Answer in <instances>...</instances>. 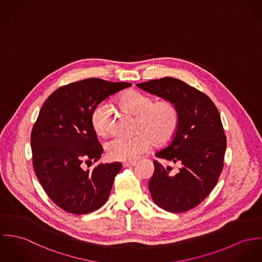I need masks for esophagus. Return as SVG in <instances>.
Returning a JSON list of instances; mask_svg holds the SVG:
<instances>
[{
	"mask_svg": "<svg viewBox=\"0 0 262 262\" xmlns=\"http://www.w3.org/2000/svg\"><path fill=\"white\" fill-rule=\"evenodd\" d=\"M136 163H123L122 167L123 168H130V167H135Z\"/></svg>",
	"mask_w": 262,
	"mask_h": 262,
	"instance_id": "obj_1",
	"label": "esophagus"
}]
</instances>
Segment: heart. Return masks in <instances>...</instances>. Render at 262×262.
<instances>
[{
	"label": "heart",
	"instance_id": "obj_1",
	"mask_svg": "<svg viewBox=\"0 0 262 262\" xmlns=\"http://www.w3.org/2000/svg\"><path fill=\"white\" fill-rule=\"evenodd\" d=\"M117 103L125 113L138 117V129L145 134L134 138L117 137L108 141L104 149L110 160L132 163L149 150L151 140L158 145H164L174 137L179 125V111L173 101L155 102L149 95L130 89L119 95ZM111 118L112 106L107 101L93 108L90 123L98 137L108 134Z\"/></svg>",
	"mask_w": 262,
	"mask_h": 262
}]
</instances>
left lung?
Segmentation results:
<instances>
[{"label":"left lung","mask_w":262,"mask_h":262,"mask_svg":"<svg viewBox=\"0 0 262 262\" xmlns=\"http://www.w3.org/2000/svg\"><path fill=\"white\" fill-rule=\"evenodd\" d=\"M148 93L173 101L179 111V125L172 142L156 157L180 163L172 168L154 161L148 183L154 202L166 211L181 213L198 206L216 186L223 169L226 137L219 112L203 92L173 77L138 83Z\"/></svg>","instance_id":"obj_1"}]
</instances>
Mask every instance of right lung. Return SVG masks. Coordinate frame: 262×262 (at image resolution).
<instances>
[{
    "label": "right lung",
    "instance_id": "obj_1",
    "mask_svg": "<svg viewBox=\"0 0 262 262\" xmlns=\"http://www.w3.org/2000/svg\"><path fill=\"white\" fill-rule=\"evenodd\" d=\"M132 86L88 78L55 90L44 102L31 134L33 166L49 198L66 212L88 214L108 199L118 162L83 170L102 154L91 123L93 108L108 96Z\"/></svg>",
    "mask_w": 262,
    "mask_h": 262
}]
</instances>
